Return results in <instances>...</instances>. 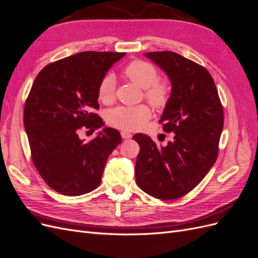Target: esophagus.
I'll return each mask as SVG.
<instances>
[{
  "label": "esophagus",
  "mask_w": 258,
  "mask_h": 258,
  "mask_svg": "<svg viewBox=\"0 0 258 258\" xmlns=\"http://www.w3.org/2000/svg\"><path fill=\"white\" fill-rule=\"evenodd\" d=\"M120 135H121L122 139H130L132 137V135L130 134V132H128V131H121Z\"/></svg>",
  "instance_id": "34e87169"
}]
</instances>
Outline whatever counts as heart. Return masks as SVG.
<instances>
[{"mask_svg": "<svg viewBox=\"0 0 258 258\" xmlns=\"http://www.w3.org/2000/svg\"><path fill=\"white\" fill-rule=\"evenodd\" d=\"M124 76L141 89L144 97L156 107L165 106L170 97L171 87L167 81L158 80V72L154 66L142 60L132 61L123 69ZM116 82L113 75L104 76L98 87V98L102 103H111L114 99ZM151 111L145 105L117 106L108 111L106 120L111 126L123 130L142 128L150 119Z\"/></svg>", "mask_w": 258, "mask_h": 258, "instance_id": "b5f03b06", "label": "heart"}]
</instances>
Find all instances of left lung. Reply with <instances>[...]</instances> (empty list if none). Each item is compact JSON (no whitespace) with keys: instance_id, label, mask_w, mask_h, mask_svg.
<instances>
[{"instance_id":"1","label":"left lung","mask_w":258,"mask_h":258,"mask_svg":"<svg viewBox=\"0 0 258 258\" xmlns=\"http://www.w3.org/2000/svg\"><path fill=\"white\" fill-rule=\"evenodd\" d=\"M144 56L171 83L159 122L174 138L166 146H157L146 135L134 136L140 145L136 181L150 196L172 200L194 189L216 161L224 127L223 106L212 76L204 67L172 51Z\"/></svg>"}]
</instances>
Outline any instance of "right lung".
Segmentation results:
<instances>
[{
	"label": "right lung",
	"mask_w": 258,
	"mask_h": 258,
	"mask_svg": "<svg viewBox=\"0 0 258 258\" xmlns=\"http://www.w3.org/2000/svg\"><path fill=\"white\" fill-rule=\"evenodd\" d=\"M124 52L84 51L46 66L31 87L23 123L32 160L49 187L81 196L101 183L105 163L121 143L116 129L104 127L88 143L80 131L104 126L98 110V87Z\"/></svg>",
	"instance_id": "add662e5"
}]
</instances>
